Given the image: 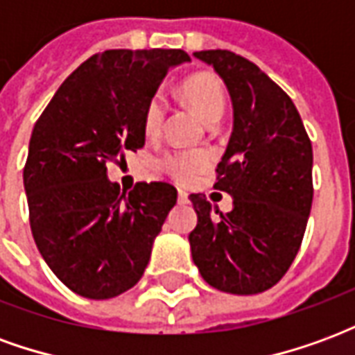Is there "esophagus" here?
<instances>
[{"mask_svg": "<svg viewBox=\"0 0 355 355\" xmlns=\"http://www.w3.org/2000/svg\"><path fill=\"white\" fill-rule=\"evenodd\" d=\"M178 203H188V193L184 190H178Z\"/></svg>", "mask_w": 355, "mask_h": 355, "instance_id": "esophagus-1", "label": "esophagus"}]
</instances>
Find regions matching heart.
<instances>
[{"mask_svg": "<svg viewBox=\"0 0 355 355\" xmlns=\"http://www.w3.org/2000/svg\"><path fill=\"white\" fill-rule=\"evenodd\" d=\"M178 93L186 104L207 125L216 123L226 108V96L220 81L209 73H196L184 80ZM165 121V101L162 94H154L144 110V131L148 137L159 135ZM211 165V157L205 152H175L163 155L159 167L173 180L180 184H190Z\"/></svg>", "mask_w": 355, "mask_h": 355, "instance_id": "b5f03b06", "label": "heart"}]
</instances>
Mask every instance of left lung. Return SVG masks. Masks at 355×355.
<instances>
[{
    "mask_svg": "<svg viewBox=\"0 0 355 355\" xmlns=\"http://www.w3.org/2000/svg\"><path fill=\"white\" fill-rule=\"evenodd\" d=\"M228 89L234 129L216 167V190L234 198L220 213L190 193L198 224L190 232L201 277L232 295L274 287L295 261L313 198L312 142L295 104L251 60L232 51H198Z\"/></svg>",
    "mask_w": 355,
    "mask_h": 355,
    "instance_id": "obj_1",
    "label": "left lung"
}]
</instances>
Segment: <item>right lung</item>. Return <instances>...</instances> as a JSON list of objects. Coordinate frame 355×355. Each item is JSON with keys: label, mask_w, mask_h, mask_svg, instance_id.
Segmentation results:
<instances>
[{"label": "right lung", "mask_w": 355, "mask_h": 355, "mask_svg": "<svg viewBox=\"0 0 355 355\" xmlns=\"http://www.w3.org/2000/svg\"><path fill=\"white\" fill-rule=\"evenodd\" d=\"M182 62V49L93 55L35 121L24 165L30 228L53 274L81 297L104 300L137 285L177 203L167 182L121 192L106 165L144 146L146 104Z\"/></svg>", "instance_id": "1"}]
</instances>
